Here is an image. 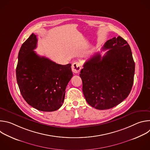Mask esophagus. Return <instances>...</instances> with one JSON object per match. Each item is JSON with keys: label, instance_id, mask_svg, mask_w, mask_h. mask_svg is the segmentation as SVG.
I'll return each mask as SVG.
<instances>
[{"label": "esophagus", "instance_id": "esophagus-1", "mask_svg": "<svg viewBox=\"0 0 150 150\" xmlns=\"http://www.w3.org/2000/svg\"><path fill=\"white\" fill-rule=\"evenodd\" d=\"M81 69V64L78 62H76L72 64V70L74 73L78 74Z\"/></svg>", "mask_w": 150, "mask_h": 150}]
</instances>
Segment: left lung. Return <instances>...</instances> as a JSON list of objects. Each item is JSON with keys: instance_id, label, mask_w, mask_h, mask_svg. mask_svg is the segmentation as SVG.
Returning a JSON list of instances; mask_svg holds the SVG:
<instances>
[{"instance_id": "1", "label": "left lung", "mask_w": 150, "mask_h": 150, "mask_svg": "<svg viewBox=\"0 0 150 150\" xmlns=\"http://www.w3.org/2000/svg\"><path fill=\"white\" fill-rule=\"evenodd\" d=\"M102 49L109 50L85 62L79 74L85 100L98 110L113 108L129 96L135 74L131 47L122 37L108 40Z\"/></svg>"}]
</instances>
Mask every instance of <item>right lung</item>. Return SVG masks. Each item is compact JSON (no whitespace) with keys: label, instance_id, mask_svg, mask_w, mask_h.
Returning a JSON list of instances; mask_svg holds the SVG:
<instances>
[{"label":"right lung","instance_id":"1","mask_svg":"<svg viewBox=\"0 0 150 150\" xmlns=\"http://www.w3.org/2000/svg\"><path fill=\"white\" fill-rule=\"evenodd\" d=\"M37 39L33 33L18 53L16 81L24 99L33 108L53 112L62 105L67 85L73 76L71 64L62 65L40 56L34 50Z\"/></svg>","mask_w":150,"mask_h":150}]
</instances>
